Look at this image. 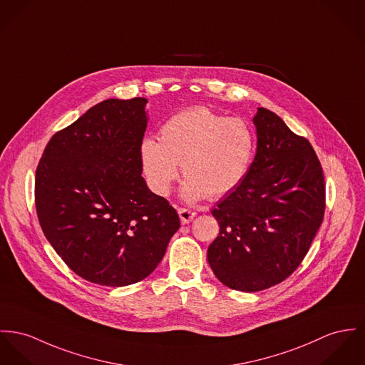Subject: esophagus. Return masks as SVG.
Instances as JSON below:
<instances>
[{
	"instance_id": "1",
	"label": "esophagus",
	"mask_w": 365,
	"mask_h": 365,
	"mask_svg": "<svg viewBox=\"0 0 365 365\" xmlns=\"http://www.w3.org/2000/svg\"><path fill=\"white\" fill-rule=\"evenodd\" d=\"M178 214H179V218H180V222L183 225L189 224L190 221H193L196 218V212L195 211H190L187 208H179L178 210Z\"/></svg>"
}]
</instances>
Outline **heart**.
Here are the masks:
<instances>
[{
  "label": "heart",
  "mask_w": 365,
  "mask_h": 365,
  "mask_svg": "<svg viewBox=\"0 0 365 365\" xmlns=\"http://www.w3.org/2000/svg\"><path fill=\"white\" fill-rule=\"evenodd\" d=\"M255 153L249 123L204 107L175 113L160 129V141L144 139L140 161L151 190L168 196L179 175L186 176L180 195L186 201L220 198L247 176Z\"/></svg>",
  "instance_id": "b5f03b06"
}]
</instances>
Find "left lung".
<instances>
[{
  "instance_id": "obj_1",
  "label": "left lung",
  "mask_w": 365,
  "mask_h": 365,
  "mask_svg": "<svg viewBox=\"0 0 365 365\" xmlns=\"http://www.w3.org/2000/svg\"><path fill=\"white\" fill-rule=\"evenodd\" d=\"M252 123L254 161L211 211L220 235L207 252L214 275L240 292H259L292 275L325 211L324 173L309 141L267 108L257 110Z\"/></svg>"
}]
</instances>
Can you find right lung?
I'll list each match as a JSON object with an SVG mask.
<instances>
[{
	"label": "right lung",
	"mask_w": 365,
	"mask_h": 365,
	"mask_svg": "<svg viewBox=\"0 0 365 365\" xmlns=\"http://www.w3.org/2000/svg\"><path fill=\"white\" fill-rule=\"evenodd\" d=\"M147 98H108L48 141L36 170L41 229L83 279L120 287L147 278L179 229L141 176Z\"/></svg>",
	"instance_id": "add662e5"
}]
</instances>
